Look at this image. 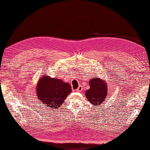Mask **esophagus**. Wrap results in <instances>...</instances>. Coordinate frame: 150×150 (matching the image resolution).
Segmentation results:
<instances>
[{
  "label": "esophagus",
  "instance_id": "1",
  "mask_svg": "<svg viewBox=\"0 0 150 150\" xmlns=\"http://www.w3.org/2000/svg\"><path fill=\"white\" fill-rule=\"evenodd\" d=\"M83 90V88H82V86H79V87H78V88L76 89V91H78V92H81V91Z\"/></svg>",
  "mask_w": 150,
  "mask_h": 150
}]
</instances>
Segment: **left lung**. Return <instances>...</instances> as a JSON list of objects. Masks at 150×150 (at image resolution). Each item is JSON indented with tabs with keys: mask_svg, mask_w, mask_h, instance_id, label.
Instances as JSON below:
<instances>
[{
	"mask_svg": "<svg viewBox=\"0 0 150 150\" xmlns=\"http://www.w3.org/2000/svg\"><path fill=\"white\" fill-rule=\"evenodd\" d=\"M90 88L86 91V97L94 107L100 106L105 101L108 93V85L104 79L92 78L89 80Z\"/></svg>",
	"mask_w": 150,
	"mask_h": 150,
	"instance_id": "obj_1",
	"label": "left lung"
}]
</instances>
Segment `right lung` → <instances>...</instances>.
Returning <instances> with one entry per match:
<instances>
[{
    "label": "right lung",
    "instance_id": "add662e5",
    "mask_svg": "<svg viewBox=\"0 0 150 150\" xmlns=\"http://www.w3.org/2000/svg\"><path fill=\"white\" fill-rule=\"evenodd\" d=\"M35 91L39 101L52 110L59 109L67 95L72 92L70 84L47 74L39 78Z\"/></svg>",
    "mask_w": 150,
    "mask_h": 150
}]
</instances>
